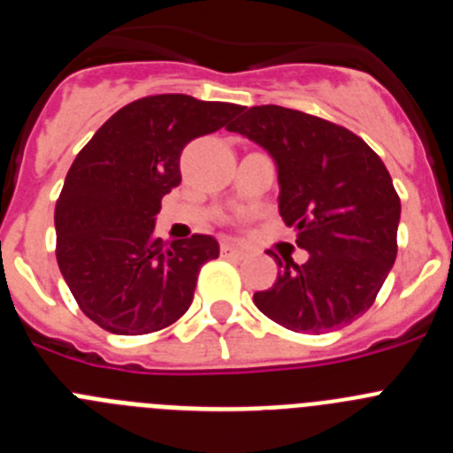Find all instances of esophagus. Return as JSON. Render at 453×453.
Wrapping results in <instances>:
<instances>
[{"label":"esophagus","mask_w":453,"mask_h":453,"mask_svg":"<svg viewBox=\"0 0 453 453\" xmlns=\"http://www.w3.org/2000/svg\"><path fill=\"white\" fill-rule=\"evenodd\" d=\"M219 251H222V256H226V258H238V261H242V258L247 256V251L240 250V247H235L234 242H222Z\"/></svg>","instance_id":"1"}]
</instances>
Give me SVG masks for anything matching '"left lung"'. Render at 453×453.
Listing matches in <instances>:
<instances>
[{"mask_svg": "<svg viewBox=\"0 0 453 453\" xmlns=\"http://www.w3.org/2000/svg\"><path fill=\"white\" fill-rule=\"evenodd\" d=\"M226 129L274 158L279 213L308 251L279 261L274 286L256 292L263 315L297 334L342 329L367 313L397 258L402 215L386 165L345 127L283 106H251Z\"/></svg>", "mask_w": 453, "mask_h": 453, "instance_id": "1", "label": "left lung"}]
</instances>
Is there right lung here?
<instances>
[{
	"mask_svg": "<svg viewBox=\"0 0 453 453\" xmlns=\"http://www.w3.org/2000/svg\"><path fill=\"white\" fill-rule=\"evenodd\" d=\"M242 106L151 95L119 108L77 154L56 202V261L79 308L102 329L142 335L177 322L197 274L219 256L213 235L170 247L154 235L161 199L181 183L183 147Z\"/></svg>",
	"mask_w": 453,
	"mask_h": 453,
	"instance_id": "add662e5",
	"label": "right lung"
}]
</instances>
